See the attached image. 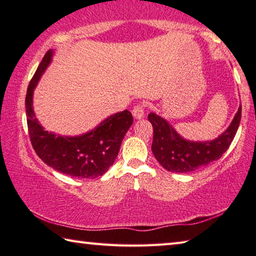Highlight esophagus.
Masks as SVG:
<instances>
[{
  "mask_svg": "<svg viewBox=\"0 0 256 256\" xmlns=\"http://www.w3.org/2000/svg\"><path fill=\"white\" fill-rule=\"evenodd\" d=\"M144 110H146L144 104H138L136 106H134L133 110H132L134 118H136V120L144 118Z\"/></svg>",
  "mask_w": 256,
  "mask_h": 256,
  "instance_id": "1",
  "label": "esophagus"
}]
</instances>
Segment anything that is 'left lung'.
Here are the masks:
<instances>
[{"label": "left lung", "instance_id": "left-lung-1", "mask_svg": "<svg viewBox=\"0 0 256 256\" xmlns=\"http://www.w3.org/2000/svg\"><path fill=\"white\" fill-rule=\"evenodd\" d=\"M242 106H240L232 124L222 134L212 141L185 140L166 120L150 112L148 120L154 128L152 154L162 166L172 172H194L218 160L232 144L240 126Z\"/></svg>", "mask_w": 256, "mask_h": 256}]
</instances>
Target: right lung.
<instances>
[{
    "label": "right lung",
    "instance_id": "1",
    "mask_svg": "<svg viewBox=\"0 0 256 256\" xmlns=\"http://www.w3.org/2000/svg\"><path fill=\"white\" fill-rule=\"evenodd\" d=\"M53 56L50 50L38 66L26 94V114L30 141L42 162L62 174L79 178H96L114 164L123 138L133 123L131 112L110 116L92 131L79 136H60L45 131L34 116L32 94Z\"/></svg>",
    "mask_w": 256,
    "mask_h": 256
}]
</instances>
